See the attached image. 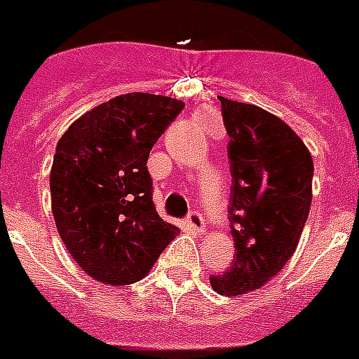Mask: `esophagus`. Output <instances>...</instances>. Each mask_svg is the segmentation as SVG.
Segmentation results:
<instances>
[{"label": "esophagus", "mask_w": 359, "mask_h": 359, "mask_svg": "<svg viewBox=\"0 0 359 359\" xmlns=\"http://www.w3.org/2000/svg\"><path fill=\"white\" fill-rule=\"evenodd\" d=\"M186 222H188V225H190V229H194L196 233H205V218H203L199 212L188 214Z\"/></svg>", "instance_id": "34e87169"}]
</instances>
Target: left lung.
<instances>
[{"instance_id": "8db88e82", "label": "left lung", "mask_w": 359, "mask_h": 359, "mask_svg": "<svg viewBox=\"0 0 359 359\" xmlns=\"http://www.w3.org/2000/svg\"><path fill=\"white\" fill-rule=\"evenodd\" d=\"M229 134L235 259L212 276L218 294L261 289L296 251L311 207L313 158L289 124L253 104L218 97Z\"/></svg>"}]
</instances>
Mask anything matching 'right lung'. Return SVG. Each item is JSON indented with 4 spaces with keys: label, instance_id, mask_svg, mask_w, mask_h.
I'll list each match as a JSON object with an SVG mask.
<instances>
[{
    "label": "right lung",
    "instance_id": "obj_1",
    "mask_svg": "<svg viewBox=\"0 0 359 359\" xmlns=\"http://www.w3.org/2000/svg\"><path fill=\"white\" fill-rule=\"evenodd\" d=\"M182 108L177 98L128 93L81 115L57 141L53 219L78 266L100 283L140 281L179 235L152 205L147 160Z\"/></svg>",
    "mask_w": 359,
    "mask_h": 359
}]
</instances>
